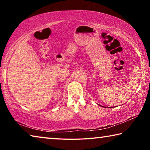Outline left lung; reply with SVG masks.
<instances>
[{
	"label": "left lung",
	"mask_w": 150,
	"mask_h": 150,
	"mask_svg": "<svg viewBox=\"0 0 150 150\" xmlns=\"http://www.w3.org/2000/svg\"><path fill=\"white\" fill-rule=\"evenodd\" d=\"M99 106H102V107H105V106H101V105H99ZM112 108V107H111Z\"/></svg>",
	"instance_id": "1"
}]
</instances>
